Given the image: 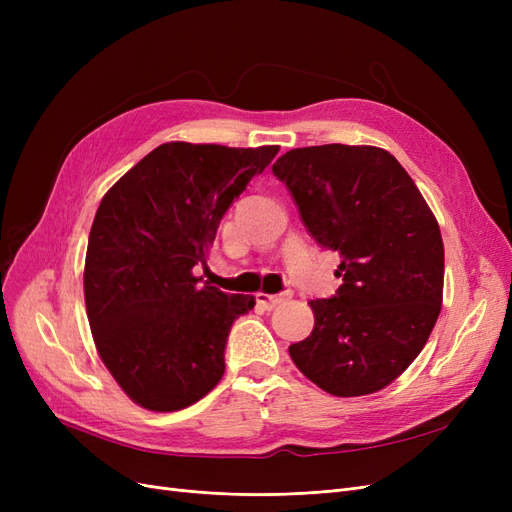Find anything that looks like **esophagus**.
I'll list each match as a JSON object with an SVG mask.
<instances>
[{
	"label": "esophagus",
	"mask_w": 512,
	"mask_h": 512,
	"mask_svg": "<svg viewBox=\"0 0 512 512\" xmlns=\"http://www.w3.org/2000/svg\"><path fill=\"white\" fill-rule=\"evenodd\" d=\"M292 297V292L288 290V292H284V294H267V292H258L256 294V303L260 305V307H265V309H273V307H277L280 303H284V301H288Z\"/></svg>",
	"instance_id": "34e87169"
}]
</instances>
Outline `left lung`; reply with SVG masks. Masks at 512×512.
I'll return each instance as SVG.
<instances>
[{"label": "left lung", "mask_w": 512, "mask_h": 512, "mask_svg": "<svg viewBox=\"0 0 512 512\" xmlns=\"http://www.w3.org/2000/svg\"><path fill=\"white\" fill-rule=\"evenodd\" d=\"M305 228L339 252L344 284L309 301L314 331L288 348L322 391L376 393L423 350L442 309L444 245L423 194L389 151L369 145L290 149L273 164Z\"/></svg>", "instance_id": "left-lung-1"}]
</instances>
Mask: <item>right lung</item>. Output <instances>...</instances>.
<instances>
[{
  "label": "right lung",
  "instance_id": "1",
  "mask_svg": "<svg viewBox=\"0 0 512 512\" xmlns=\"http://www.w3.org/2000/svg\"><path fill=\"white\" fill-rule=\"evenodd\" d=\"M280 147L164 143L102 198L85 258L91 335L134 404L175 412L224 376L232 322L256 305L196 277L224 213Z\"/></svg>",
  "mask_w": 512,
  "mask_h": 512
}]
</instances>
